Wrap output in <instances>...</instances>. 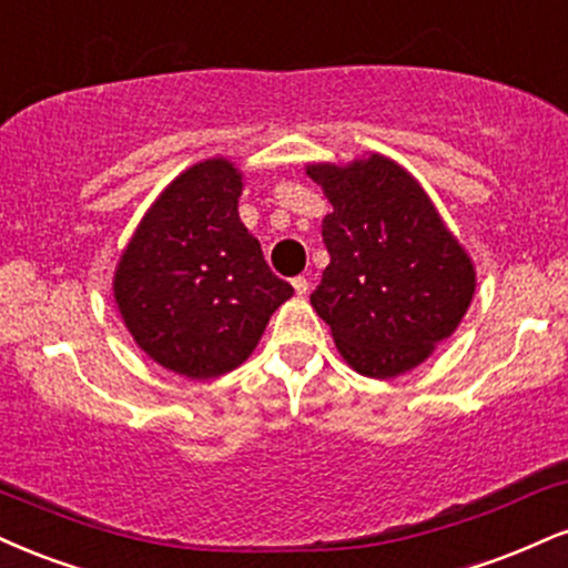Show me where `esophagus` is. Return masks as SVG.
Masks as SVG:
<instances>
[{"label":"esophagus","mask_w":568,"mask_h":568,"mask_svg":"<svg viewBox=\"0 0 568 568\" xmlns=\"http://www.w3.org/2000/svg\"><path fill=\"white\" fill-rule=\"evenodd\" d=\"M292 286H295V292L300 297L303 295H308V290H311V282H308V276H295L292 278Z\"/></svg>","instance_id":"esophagus-1"}]
</instances>
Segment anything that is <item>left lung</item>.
Masks as SVG:
<instances>
[{"instance_id": "obj_1", "label": "left lung", "mask_w": 568, "mask_h": 568, "mask_svg": "<svg viewBox=\"0 0 568 568\" xmlns=\"http://www.w3.org/2000/svg\"><path fill=\"white\" fill-rule=\"evenodd\" d=\"M308 175L332 204L322 223L329 265L311 305L356 372L388 379L415 369L468 311V252L417 180L379 153L311 164Z\"/></svg>"}]
</instances>
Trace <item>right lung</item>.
I'll return each mask as SVG.
<instances>
[{"instance_id":"add662e5","label":"right lung","mask_w":568,"mask_h":568,"mask_svg":"<svg viewBox=\"0 0 568 568\" xmlns=\"http://www.w3.org/2000/svg\"><path fill=\"white\" fill-rule=\"evenodd\" d=\"M242 185L229 159L193 164L140 220L113 276L135 343L191 379L246 362L273 311L295 292L239 220Z\"/></svg>"}]
</instances>
